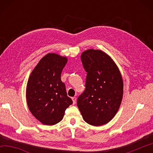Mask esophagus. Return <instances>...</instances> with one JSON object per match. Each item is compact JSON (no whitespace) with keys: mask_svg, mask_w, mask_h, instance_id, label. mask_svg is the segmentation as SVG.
Here are the masks:
<instances>
[{"mask_svg":"<svg viewBox=\"0 0 153 153\" xmlns=\"http://www.w3.org/2000/svg\"><path fill=\"white\" fill-rule=\"evenodd\" d=\"M72 98V100H73V102H74V104H75V103H76V97H72L71 98Z\"/></svg>","mask_w":153,"mask_h":153,"instance_id":"obj_1","label":"esophagus"}]
</instances>
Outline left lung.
Masks as SVG:
<instances>
[{"instance_id": "8db88e82", "label": "left lung", "mask_w": 153, "mask_h": 153, "mask_svg": "<svg viewBox=\"0 0 153 153\" xmlns=\"http://www.w3.org/2000/svg\"><path fill=\"white\" fill-rule=\"evenodd\" d=\"M87 72L84 91L77 100L84 121L98 126L107 123L120 107L123 98V79L118 67L109 56L90 49L81 55Z\"/></svg>"}]
</instances>
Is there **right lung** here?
Returning <instances> with one entry per match:
<instances>
[{
    "instance_id": "right-lung-1",
    "label": "right lung",
    "mask_w": 153,
    "mask_h": 153,
    "mask_svg": "<svg viewBox=\"0 0 153 153\" xmlns=\"http://www.w3.org/2000/svg\"><path fill=\"white\" fill-rule=\"evenodd\" d=\"M67 61V58L56 54H48L39 61L28 79V107L32 115L45 125L60 122L67 108L73 103L61 79Z\"/></svg>"
}]
</instances>
